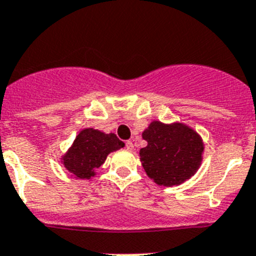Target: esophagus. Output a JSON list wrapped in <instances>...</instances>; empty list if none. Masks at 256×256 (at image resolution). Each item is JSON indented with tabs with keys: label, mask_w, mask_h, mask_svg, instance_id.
Listing matches in <instances>:
<instances>
[{
	"label": "esophagus",
	"mask_w": 256,
	"mask_h": 256,
	"mask_svg": "<svg viewBox=\"0 0 256 256\" xmlns=\"http://www.w3.org/2000/svg\"><path fill=\"white\" fill-rule=\"evenodd\" d=\"M126 150H134V144H132V142H130V140L126 142Z\"/></svg>",
	"instance_id": "1"
}]
</instances>
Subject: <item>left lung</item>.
<instances>
[{"instance_id": "1", "label": "left lung", "mask_w": 256, "mask_h": 256, "mask_svg": "<svg viewBox=\"0 0 256 256\" xmlns=\"http://www.w3.org/2000/svg\"><path fill=\"white\" fill-rule=\"evenodd\" d=\"M142 136L148 143L139 152L142 165L158 186H179L201 166L204 142L198 132L186 124L152 121Z\"/></svg>"}]
</instances>
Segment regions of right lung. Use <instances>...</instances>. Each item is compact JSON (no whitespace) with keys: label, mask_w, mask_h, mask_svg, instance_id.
<instances>
[{"label":"right lung","mask_w":256,"mask_h":256,"mask_svg":"<svg viewBox=\"0 0 256 256\" xmlns=\"http://www.w3.org/2000/svg\"><path fill=\"white\" fill-rule=\"evenodd\" d=\"M125 146L116 134H106L92 128H84L76 136L70 148L62 156V164L76 179H90L110 152Z\"/></svg>","instance_id":"obj_1"}]
</instances>
